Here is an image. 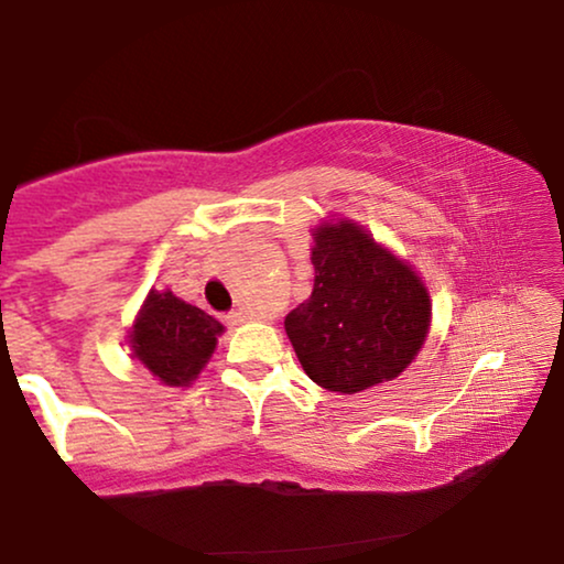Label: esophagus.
I'll use <instances>...</instances> for the list:
<instances>
[{
  "instance_id": "obj_1",
  "label": "esophagus",
  "mask_w": 564,
  "mask_h": 564,
  "mask_svg": "<svg viewBox=\"0 0 564 564\" xmlns=\"http://www.w3.org/2000/svg\"><path fill=\"white\" fill-rule=\"evenodd\" d=\"M249 318H251L249 310H232V313L225 315V321H228L230 326H238V323H246Z\"/></svg>"
}]
</instances>
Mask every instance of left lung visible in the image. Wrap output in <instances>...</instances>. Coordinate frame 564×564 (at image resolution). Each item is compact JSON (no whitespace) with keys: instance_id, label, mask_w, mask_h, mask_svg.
<instances>
[{"instance_id":"1","label":"left lung","mask_w":564,"mask_h":564,"mask_svg":"<svg viewBox=\"0 0 564 564\" xmlns=\"http://www.w3.org/2000/svg\"><path fill=\"white\" fill-rule=\"evenodd\" d=\"M313 241V294L283 321L304 373L341 394L400 377L430 332L422 278L352 219L318 225Z\"/></svg>"}]
</instances>
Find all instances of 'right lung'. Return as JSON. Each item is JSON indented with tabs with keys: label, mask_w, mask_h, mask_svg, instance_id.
Here are the masks:
<instances>
[{
	"label": "right lung",
	"mask_w": 564,
	"mask_h": 564,
	"mask_svg": "<svg viewBox=\"0 0 564 564\" xmlns=\"http://www.w3.org/2000/svg\"><path fill=\"white\" fill-rule=\"evenodd\" d=\"M223 323L172 291H151L129 332L132 358L166 387H187L209 364Z\"/></svg>",
	"instance_id": "obj_1"
}]
</instances>
